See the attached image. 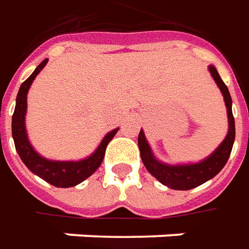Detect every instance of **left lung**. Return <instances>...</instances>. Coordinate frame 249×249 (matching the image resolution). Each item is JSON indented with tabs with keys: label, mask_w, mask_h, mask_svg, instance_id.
Returning <instances> with one entry per match:
<instances>
[{
	"label": "left lung",
	"mask_w": 249,
	"mask_h": 249,
	"mask_svg": "<svg viewBox=\"0 0 249 249\" xmlns=\"http://www.w3.org/2000/svg\"><path fill=\"white\" fill-rule=\"evenodd\" d=\"M210 71L225 98L227 117H229V132H227L225 141L220 143V146L211 154L208 159H205L198 164L167 165V164H162L154 159L143 131H141L139 136H138V144H139L141 157L144 167L147 168V171L157 180L171 189H175V190H190V189H194L200 184L205 183L207 180L212 179L215 175H218L222 171V168L226 165L231 149H233V143H234V138H236V126H234V117H233V111H231V96L227 89L226 84L222 81L220 75L216 71V69L213 66H210Z\"/></svg>",
	"instance_id": "obj_1"
}]
</instances>
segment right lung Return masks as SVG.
<instances>
[{
  "mask_svg": "<svg viewBox=\"0 0 249 249\" xmlns=\"http://www.w3.org/2000/svg\"><path fill=\"white\" fill-rule=\"evenodd\" d=\"M48 59L42 60L39 66L34 70V73L20 85V89L16 96V107L12 116V136L15 142V147L22 159L24 165L30 169L33 174L39 176L45 182L51 183L56 187H73L75 184L81 183L87 178H89L102 161L105 159V153L107 147L108 142L114 138V135L118 131V128L108 132L102 143L99 144L96 151L81 161H51V160L42 159L36 153L31 147L30 142L27 139L26 126H24V116H26V108H27V92L30 88L31 82L37 77V74L44 69L47 65Z\"/></svg>",
  "mask_w": 249,
  "mask_h": 249,
  "instance_id": "obj_1",
  "label": "right lung"
}]
</instances>
